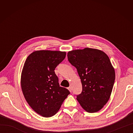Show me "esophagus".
I'll return each instance as SVG.
<instances>
[{
  "label": "esophagus",
  "instance_id": "34e87169",
  "mask_svg": "<svg viewBox=\"0 0 133 133\" xmlns=\"http://www.w3.org/2000/svg\"><path fill=\"white\" fill-rule=\"evenodd\" d=\"M68 89H69V91H70V92H71V91H72V87H71V86H70V87H68Z\"/></svg>",
  "mask_w": 133,
  "mask_h": 133
}]
</instances>
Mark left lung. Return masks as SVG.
Wrapping results in <instances>:
<instances>
[{"instance_id":"8db88e82","label":"left lung","mask_w":133,"mask_h":133,"mask_svg":"<svg viewBox=\"0 0 133 133\" xmlns=\"http://www.w3.org/2000/svg\"><path fill=\"white\" fill-rule=\"evenodd\" d=\"M67 57L77 69L82 85L77 101L87 112L99 111L108 102L115 82V70L109 56L101 50L85 48L69 51Z\"/></svg>"}]
</instances>
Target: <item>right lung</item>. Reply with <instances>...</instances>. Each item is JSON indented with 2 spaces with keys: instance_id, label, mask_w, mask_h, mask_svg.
<instances>
[{
  "instance_id": "right-lung-1",
  "label": "right lung",
  "mask_w": 133,
  "mask_h": 133,
  "mask_svg": "<svg viewBox=\"0 0 133 133\" xmlns=\"http://www.w3.org/2000/svg\"><path fill=\"white\" fill-rule=\"evenodd\" d=\"M66 55L60 51H35L24 62L21 81L22 92L30 107L42 117L54 115L70 93L59 86L54 71Z\"/></svg>"
}]
</instances>
